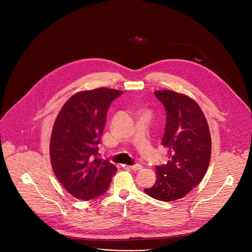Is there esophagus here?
<instances>
[{
    "label": "esophagus",
    "mask_w": 252,
    "mask_h": 252,
    "mask_svg": "<svg viewBox=\"0 0 252 252\" xmlns=\"http://www.w3.org/2000/svg\"><path fill=\"white\" fill-rule=\"evenodd\" d=\"M128 167H129V168H130L131 170H134V171L142 169V165H140V164H135V165H129Z\"/></svg>",
    "instance_id": "esophagus-1"
}]
</instances>
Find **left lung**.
<instances>
[{"mask_svg":"<svg viewBox=\"0 0 252 252\" xmlns=\"http://www.w3.org/2000/svg\"><path fill=\"white\" fill-rule=\"evenodd\" d=\"M155 94L166 110L161 143L168 150V161L156 166V185L145 192L161 201H173L202 181L210 161L211 137L207 121L193 98L169 90Z\"/></svg>","mask_w":252,"mask_h":252,"instance_id":"1","label":"left lung"}]
</instances>
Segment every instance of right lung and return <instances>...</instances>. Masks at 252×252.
<instances>
[{
	"mask_svg": "<svg viewBox=\"0 0 252 252\" xmlns=\"http://www.w3.org/2000/svg\"><path fill=\"white\" fill-rule=\"evenodd\" d=\"M124 92L98 88L70 96L51 135L50 158L61 185L78 199L90 200L110 187L117 166L98 156V143L112 101Z\"/></svg>",
	"mask_w": 252,
	"mask_h": 252,
	"instance_id": "1",
	"label": "right lung"
}]
</instances>
